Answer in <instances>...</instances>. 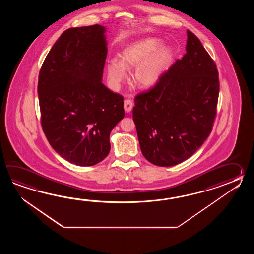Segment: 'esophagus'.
I'll return each mask as SVG.
<instances>
[{
  "label": "esophagus",
  "instance_id": "1",
  "mask_svg": "<svg viewBox=\"0 0 254 254\" xmlns=\"http://www.w3.org/2000/svg\"><path fill=\"white\" fill-rule=\"evenodd\" d=\"M133 107V102L129 99H126L125 101V110L126 113H130Z\"/></svg>",
  "mask_w": 254,
  "mask_h": 254
}]
</instances>
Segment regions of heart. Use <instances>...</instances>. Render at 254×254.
I'll return each instance as SVG.
<instances>
[{
    "label": "heart",
    "instance_id": "b5f03b06",
    "mask_svg": "<svg viewBox=\"0 0 254 254\" xmlns=\"http://www.w3.org/2000/svg\"><path fill=\"white\" fill-rule=\"evenodd\" d=\"M162 42L156 38H145L127 45L119 60L111 59L107 65L110 81L118 85L127 78L126 70L135 69V83L140 88L154 86L167 70L173 58L169 47H161Z\"/></svg>",
    "mask_w": 254,
    "mask_h": 254
}]
</instances>
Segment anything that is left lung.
Here are the masks:
<instances>
[{
	"label": "left lung",
	"instance_id": "left-lung-1",
	"mask_svg": "<svg viewBox=\"0 0 254 254\" xmlns=\"http://www.w3.org/2000/svg\"><path fill=\"white\" fill-rule=\"evenodd\" d=\"M186 54L148 92L135 97L132 118L146 160L170 167L187 160L211 133L219 73L200 40L187 31Z\"/></svg>",
	"mask_w": 254,
	"mask_h": 254
}]
</instances>
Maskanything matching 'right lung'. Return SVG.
Instances as JSON below:
<instances>
[{
	"mask_svg": "<svg viewBox=\"0 0 254 254\" xmlns=\"http://www.w3.org/2000/svg\"><path fill=\"white\" fill-rule=\"evenodd\" d=\"M105 27L70 28L50 50L39 73L43 132L54 151L78 166L102 162L110 133L125 117L124 97L102 82Z\"/></svg>",
	"mask_w": 254,
	"mask_h": 254,
	"instance_id": "1",
	"label": "right lung"
}]
</instances>
